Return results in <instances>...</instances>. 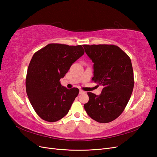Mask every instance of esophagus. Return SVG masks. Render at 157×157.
<instances>
[{
	"instance_id": "obj_1",
	"label": "esophagus",
	"mask_w": 157,
	"mask_h": 157,
	"mask_svg": "<svg viewBox=\"0 0 157 157\" xmlns=\"http://www.w3.org/2000/svg\"><path fill=\"white\" fill-rule=\"evenodd\" d=\"M85 93V92L84 91H83V90H80V91H79V94H84Z\"/></svg>"
}]
</instances>
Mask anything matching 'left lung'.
Instances as JSON below:
<instances>
[{"mask_svg": "<svg viewBox=\"0 0 157 157\" xmlns=\"http://www.w3.org/2000/svg\"><path fill=\"white\" fill-rule=\"evenodd\" d=\"M83 47L94 63L92 81L103 86L99 96L88 92L89 101L84 109L94 121L110 122L121 115L131 97L134 85L131 59L115 45Z\"/></svg>", "mask_w": 157, "mask_h": 157, "instance_id": "8db88e82", "label": "left lung"}]
</instances>
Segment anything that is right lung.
Returning <instances> with one entry per match:
<instances>
[{"label":"right lung","mask_w":157,"mask_h":157,"mask_svg":"<svg viewBox=\"0 0 157 157\" xmlns=\"http://www.w3.org/2000/svg\"><path fill=\"white\" fill-rule=\"evenodd\" d=\"M84 54L81 45L52 43L33 55L27 72L26 92L42 119L56 122L68 113L79 90L62 86L59 80Z\"/></svg>","instance_id":"obj_1"}]
</instances>
